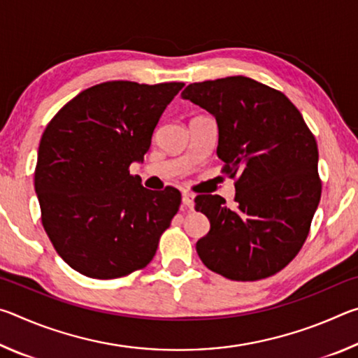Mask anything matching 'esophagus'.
Masks as SVG:
<instances>
[{"label":"esophagus","mask_w":358,"mask_h":358,"mask_svg":"<svg viewBox=\"0 0 358 358\" xmlns=\"http://www.w3.org/2000/svg\"><path fill=\"white\" fill-rule=\"evenodd\" d=\"M183 205L186 208H189V210H192V207H194V194H191V192H183Z\"/></svg>","instance_id":"esophagus-1"}]
</instances>
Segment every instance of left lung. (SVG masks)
<instances>
[{"label":"left lung","mask_w":358,"mask_h":358,"mask_svg":"<svg viewBox=\"0 0 358 358\" xmlns=\"http://www.w3.org/2000/svg\"><path fill=\"white\" fill-rule=\"evenodd\" d=\"M181 96L215 115L216 153L237 187L234 208L216 194L196 197L210 220L199 257L232 281L276 275L301 250L320 201L316 138L286 94L250 77L191 83Z\"/></svg>","instance_id":"8db88e82"}]
</instances>
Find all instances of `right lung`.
<instances>
[{
    "mask_svg": "<svg viewBox=\"0 0 358 358\" xmlns=\"http://www.w3.org/2000/svg\"><path fill=\"white\" fill-rule=\"evenodd\" d=\"M185 83L104 82L78 93L42 134L34 187L41 220L71 268L94 280L142 270L181 203L129 173L142 161L169 102Z\"/></svg>",
    "mask_w": 358,
    "mask_h": 358,
    "instance_id": "right-lung-1",
    "label": "right lung"
}]
</instances>
